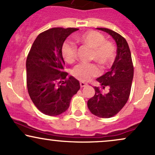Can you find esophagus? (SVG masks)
Masks as SVG:
<instances>
[{
  "mask_svg": "<svg viewBox=\"0 0 155 155\" xmlns=\"http://www.w3.org/2000/svg\"><path fill=\"white\" fill-rule=\"evenodd\" d=\"M87 85V83H85V82H84V81H81V82H80L81 87H85Z\"/></svg>",
  "mask_w": 155,
  "mask_h": 155,
  "instance_id": "esophagus-1",
  "label": "esophagus"
}]
</instances>
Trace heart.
Instances as JSON below:
<instances>
[{"instance_id": "b5f03b06", "label": "heart", "mask_w": 155, "mask_h": 155, "mask_svg": "<svg viewBox=\"0 0 155 155\" xmlns=\"http://www.w3.org/2000/svg\"><path fill=\"white\" fill-rule=\"evenodd\" d=\"M76 42L93 49L91 59L100 65L105 66L113 61L115 57V48L110 42L106 41L101 34L95 31H87L76 35ZM62 55L68 63H72L76 57V48L73 43L65 42L62 46ZM72 74L78 80L90 81L98 74V69L93 64H80L73 70Z\"/></svg>"}]
</instances>
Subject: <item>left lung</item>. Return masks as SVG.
<instances>
[{
    "label": "left lung",
    "instance_id": "8db88e82",
    "mask_svg": "<svg viewBox=\"0 0 155 155\" xmlns=\"http://www.w3.org/2000/svg\"><path fill=\"white\" fill-rule=\"evenodd\" d=\"M97 29L113 37L117 45V54L110 71L97 79L103 89L108 87V93H103L99 88L95 87V95L88 100L87 107L93 115L107 118L116 115L128 101L134 68L127 40L113 30L105 28Z\"/></svg>",
    "mask_w": 155,
    "mask_h": 155
}]
</instances>
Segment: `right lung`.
Instances as JSON below:
<instances>
[{"label": "right lung", "mask_w": 155, "mask_h": 155, "mask_svg": "<svg viewBox=\"0 0 155 155\" xmlns=\"http://www.w3.org/2000/svg\"><path fill=\"white\" fill-rule=\"evenodd\" d=\"M74 28H53L37 36L26 59L27 88L36 107L45 115L56 116L64 113L74 95L80 89L79 81L62 72L64 61L62 46Z\"/></svg>", "instance_id": "right-lung-1"}]
</instances>
